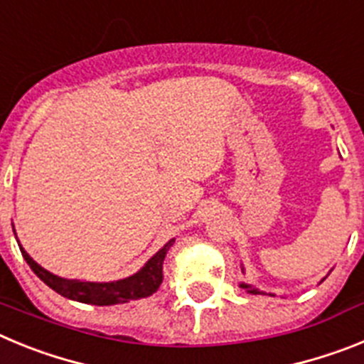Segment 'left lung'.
I'll return each instance as SVG.
<instances>
[{"label":"left lung","mask_w":364,"mask_h":364,"mask_svg":"<svg viewBox=\"0 0 364 364\" xmlns=\"http://www.w3.org/2000/svg\"><path fill=\"white\" fill-rule=\"evenodd\" d=\"M240 288H244V290H247V291H250V294H253V295L262 294V291H259V290H257V288H252V286H250V284H244V282H242V284H240Z\"/></svg>","instance_id":"left-lung-1"}]
</instances>
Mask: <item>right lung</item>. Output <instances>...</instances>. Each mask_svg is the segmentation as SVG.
<instances>
[{"mask_svg":"<svg viewBox=\"0 0 364 364\" xmlns=\"http://www.w3.org/2000/svg\"><path fill=\"white\" fill-rule=\"evenodd\" d=\"M173 242H175V239L164 244L162 250L154 253L140 272H136L131 277L112 282H87L76 281V279L58 277L54 273L41 268L36 260H32V257L25 252L23 247L19 246V250H21V255L27 260V264L31 266L32 272L36 273L45 284L53 288L62 297L70 299V301L85 302V304H95V306H111V304L129 302L134 301V299L149 297V295H153L154 291L159 290L164 279V259H166V253L169 252Z\"/></svg>","mask_w":364,"mask_h":364,"instance_id":"1","label":"right lung"}]
</instances>
